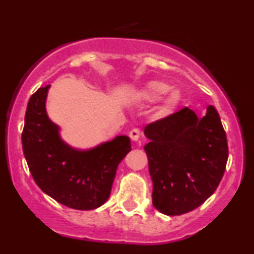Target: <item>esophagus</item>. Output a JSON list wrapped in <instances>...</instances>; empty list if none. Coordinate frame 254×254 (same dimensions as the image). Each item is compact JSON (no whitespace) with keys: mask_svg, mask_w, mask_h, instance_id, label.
<instances>
[{"mask_svg":"<svg viewBox=\"0 0 254 254\" xmlns=\"http://www.w3.org/2000/svg\"><path fill=\"white\" fill-rule=\"evenodd\" d=\"M139 135H141V132H139L138 129H132V130L130 131V133H129L131 141H132V142H137V141H138Z\"/></svg>","mask_w":254,"mask_h":254,"instance_id":"1","label":"esophagus"}]
</instances>
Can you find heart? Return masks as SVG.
Returning <instances> with one entry per match:
<instances>
[{
	"instance_id": "1",
	"label": "heart",
	"mask_w": 254,
	"mask_h": 254,
	"mask_svg": "<svg viewBox=\"0 0 254 254\" xmlns=\"http://www.w3.org/2000/svg\"><path fill=\"white\" fill-rule=\"evenodd\" d=\"M164 94L166 95L160 105V113L162 116H170L177 110L182 101V94L179 90L170 89V84L162 81H149L139 90V97L150 103L159 100Z\"/></svg>"
}]
</instances>
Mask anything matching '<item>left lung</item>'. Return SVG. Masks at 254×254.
<instances>
[{
  "label": "left lung",
  "instance_id": "1",
  "mask_svg": "<svg viewBox=\"0 0 254 254\" xmlns=\"http://www.w3.org/2000/svg\"><path fill=\"white\" fill-rule=\"evenodd\" d=\"M144 135L155 209L183 215L214 193L228 160L227 136L214 106L202 118L185 107L147 125Z\"/></svg>",
  "mask_w": 254,
  "mask_h": 254
}]
</instances>
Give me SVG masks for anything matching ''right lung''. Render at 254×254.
<instances>
[{
  "mask_svg": "<svg viewBox=\"0 0 254 254\" xmlns=\"http://www.w3.org/2000/svg\"><path fill=\"white\" fill-rule=\"evenodd\" d=\"M50 87H40L28 101L21 136L25 159L44 193L68 208L93 210L109 199L118 165L131 150L130 138L117 136L84 150L65 143L46 112Z\"/></svg>",
  "mask_w": 254,
  "mask_h": 254,
  "instance_id": "obj_1",
  "label": "right lung"
}]
</instances>
